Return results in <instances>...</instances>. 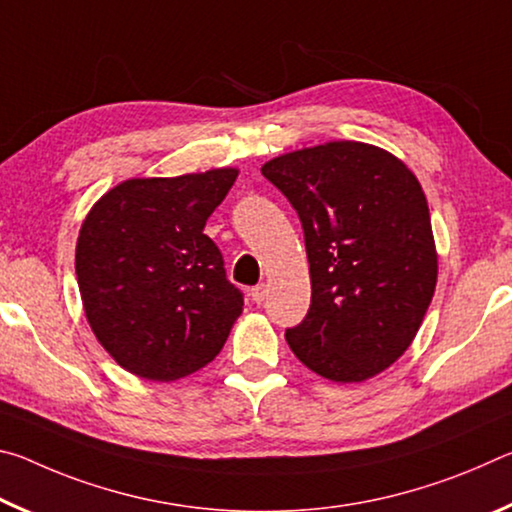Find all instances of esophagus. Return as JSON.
<instances>
[{
    "mask_svg": "<svg viewBox=\"0 0 512 512\" xmlns=\"http://www.w3.org/2000/svg\"><path fill=\"white\" fill-rule=\"evenodd\" d=\"M266 284H257V287H253V289H250V298H253V302H257V305H259V302H264L266 300Z\"/></svg>",
    "mask_w": 512,
    "mask_h": 512,
    "instance_id": "obj_1",
    "label": "esophagus"
}]
</instances>
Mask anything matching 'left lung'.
Listing matches in <instances>:
<instances>
[{
  "instance_id": "8db88e82",
  "label": "left lung",
  "mask_w": 512,
  "mask_h": 512,
  "mask_svg": "<svg viewBox=\"0 0 512 512\" xmlns=\"http://www.w3.org/2000/svg\"><path fill=\"white\" fill-rule=\"evenodd\" d=\"M262 173L305 230L311 305L284 334L289 348L329 381L379 375L409 350L436 291L420 180L393 153L350 140L277 155Z\"/></svg>"
}]
</instances>
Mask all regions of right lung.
I'll list each match as a JSON object with an SVG mask.
<instances>
[{
    "mask_svg": "<svg viewBox=\"0 0 512 512\" xmlns=\"http://www.w3.org/2000/svg\"><path fill=\"white\" fill-rule=\"evenodd\" d=\"M239 169L131 178L103 194L81 225L76 280L85 318L121 368L173 381L207 366L244 296L225 280L205 221Z\"/></svg>",
    "mask_w": 512,
    "mask_h": 512,
    "instance_id": "right-lung-1",
    "label": "right lung"
}]
</instances>
